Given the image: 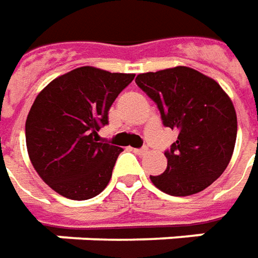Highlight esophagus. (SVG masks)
<instances>
[{
  "label": "esophagus",
  "instance_id": "1",
  "mask_svg": "<svg viewBox=\"0 0 258 258\" xmlns=\"http://www.w3.org/2000/svg\"><path fill=\"white\" fill-rule=\"evenodd\" d=\"M137 156H144V154H147L148 153V148L147 147H143V148H131Z\"/></svg>",
  "mask_w": 258,
  "mask_h": 258
}]
</instances>
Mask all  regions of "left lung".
<instances>
[{"instance_id":"obj_1","label":"left lung","mask_w":258,"mask_h":258,"mask_svg":"<svg viewBox=\"0 0 258 258\" xmlns=\"http://www.w3.org/2000/svg\"><path fill=\"white\" fill-rule=\"evenodd\" d=\"M137 85L156 102L163 124L178 130L165 151L167 170L150 175L165 194H197L224 173L237 137V114L231 98L216 80L190 67L138 74Z\"/></svg>"}]
</instances>
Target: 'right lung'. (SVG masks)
<instances>
[{"instance_id": "1", "label": "right lung", "mask_w": 258, "mask_h": 258, "mask_svg": "<svg viewBox=\"0 0 258 258\" xmlns=\"http://www.w3.org/2000/svg\"><path fill=\"white\" fill-rule=\"evenodd\" d=\"M134 74L80 67L41 90L25 121L27 151L42 181L70 200L98 196L122 148L98 141L108 111Z\"/></svg>"}]
</instances>
